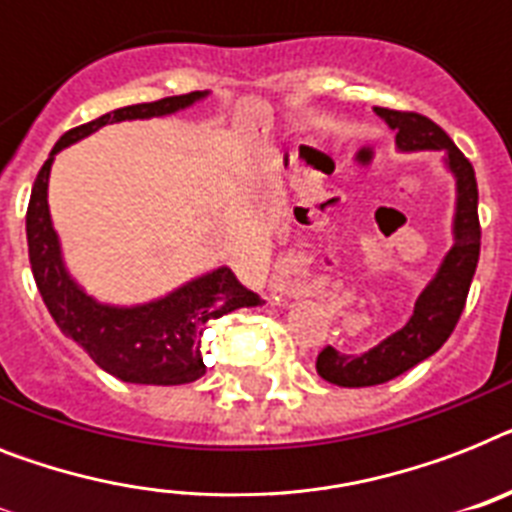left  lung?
<instances>
[{
  "instance_id": "1",
  "label": "left lung",
  "mask_w": 512,
  "mask_h": 512,
  "mask_svg": "<svg viewBox=\"0 0 512 512\" xmlns=\"http://www.w3.org/2000/svg\"><path fill=\"white\" fill-rule=\"evenodd\" d=\"M376 115L397 131V147L405 152L415 149H439L447 155V168L458 178V207H455V244L444 257L442 268L436 270L434 281L415 299L410 321L386 336L384 342L371 347L363 355H347L334 350L331 344L318 352L315 371L336 386H376L434 355L458 326L463 315L473 273L479 265L481 226H479V186L468 157L455 147V141L436 126L434 120L421 112L389 110L376 107Z\"/></svg>"
}]
</instances>
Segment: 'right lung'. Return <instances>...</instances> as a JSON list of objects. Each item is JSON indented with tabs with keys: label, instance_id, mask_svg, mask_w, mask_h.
<instances>
[{
	"label": "right lung",
	"instance_id": "add662e5",
	"mask_svg": "<svg viewBox=\"0 0 512 512\" xmlns=\"http://www.w3.org/2000/svg\"><path fill=\"white\" fill-rule=\"evenodd\" d=\"M205 94L207 91H189L181 97L120 107L91 123L70 128L68 134H62L60 141L54 144L47 162L41 165L39 176L33 181L26 213V236L28 260H31L41 299L62 334L81 344L102 371L128 384L176 386L205 376V363L199 352V336L205 331V323L239 307L260 305L263 299L239 284V278L231 270L218 268L149 305H99L97 299H91L68 276V270L62 265L60 242L54 234L47 205L49 170H52L54 155L62 147L94 134L107 123L170 115V112L194 105Z\"/></svg>",
	"mask_w": 512,
	"mask_h": 512
}]
</instances>
